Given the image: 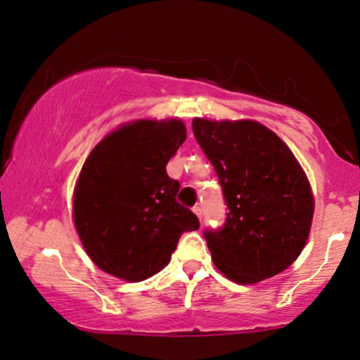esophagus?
Returning <instances> with one entry per match:
<instances>
[{
	"instance_id": "1",
	"label": "esophagus",
	"mask_w": 360,
	"mask_h": 360,
	"mask_svg": "<svg viewBox=\"0 0 360 360\" xmlns=\"http://www.w3.org/2000/svg\"><path fill=\"white\" fill-rule=\"evenodd\" d=\"M193 213H195L196 216H198V219H200V221L203 219V211H201L200 206H195V208H193Z\"/></svg>"
}]
</instances>
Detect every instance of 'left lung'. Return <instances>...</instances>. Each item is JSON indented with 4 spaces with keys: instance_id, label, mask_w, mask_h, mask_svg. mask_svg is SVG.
<instances>
[{
    "instance_id": "1",
    "label": "left lung",
    "mask_w": 360,
    "mask_h": 360,
    "mask_svg": "<svg viewBox=\"0 0 360 360\" xmlns=\"http://www.w3.org/2000/svg\"><path fill=\"white\" fill-rule=\"evenodd\" d=\"M191 126L228 205L224 224L203 233L214 265L243 285L283 272L307 244L314 211L298 160L260 122L195 117Z\"/></svg>"
}]
</instances>
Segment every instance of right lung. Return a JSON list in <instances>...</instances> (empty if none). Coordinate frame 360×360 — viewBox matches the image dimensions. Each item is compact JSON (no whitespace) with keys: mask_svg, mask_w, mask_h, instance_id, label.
<instances>
[{"mask_svg":"<svg viewBox=\"0 0 360 360\" xmlns=\"http://www.w3.org/2000/svg\"><path fill=\"white\" fill-rule=\"evenodd\" d=\"M186 139L180 120H141L108 134L83 164L73 221L103 272L141 282L170 262L180 236L200 228L176 201L180 184L167 162Z\"/></svg>","mask_w":360,"mask_h":360,"instance_id":"right-lung-1","label":"right lung"}]
</instances>
